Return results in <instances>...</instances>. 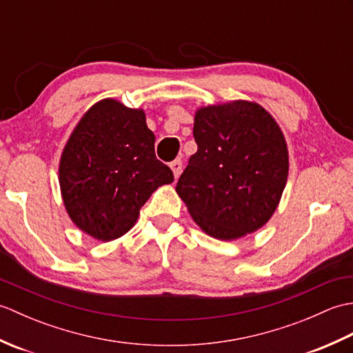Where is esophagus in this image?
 Here are the masks:
<instances>
[{"mask_svg":"<svg viewBox=\"0 0 353 353\" xmlns=\"http://www.w3.org/2000/svg\"><path fill=\"white\" fill-rule=\"evenodd\" d=\"M170 168L172 170V174H174V177L177 179L179 176H181V172H182V161H181V159L172 161V162L170 163Z\"/></svg>","mask_w":353,"mask_h":353,"instance_id":"obj_1","label":"esophagus"}]
</instances>
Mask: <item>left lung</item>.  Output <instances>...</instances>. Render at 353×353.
Masks as SVG:
<instances>
[{
    "label": "left lung",
    "instance_id": "1",
    "mask_svg": "<svg viewBox=\"0 0 353 353\" xmlns=\"http://www.w3.org/2000/svg\"><path fill=\"white\" fill-rule=\"evenodd\" d=\"M197 152L176 192L209 236L232 241L272 219L288 179V148L276 119L254 101L199 108Z\"/></svg>",
    "mask_w": 353,
    "mask_h": 353
}]
</instances>
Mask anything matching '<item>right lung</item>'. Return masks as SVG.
I'll list each match as a JSON object with an SVG mask.
<instances>
[{"label": "right lung", "mask_w": 353, "mask_h": 353, "mask_svg": "<svg viewBox=\"0 0 353 353\" xmlns=\"http://www.w3.org/2000/svg\"><path fill=\"white\" fill-rule=\"evenodd\" d=\"M172 181V171L156 159L145 112L114 99L88 109L59 163V183L71 221L104 243L127 234L150 196Z\"/></svg>", "instance_id": "1"}]
</instances>
